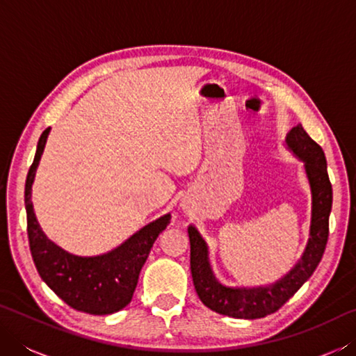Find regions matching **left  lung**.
<instances>
[{"mask_svg": "<svg viewBox=\"0 0 356 356\" xmlns=\"http://www.w3.org/2000/svg\"><path fill=\"white\" fill-rule=\"evenodd\" d=\"M287 146L305 161L312 191L311 237L301 261L291 273L268 287L231 289L221 286L210 270L207 245L195 227H188L190 267L193 284L204 305L222 316L236 318H261L278 311L314 273L328 242V220L333 204V188L322 147L297 125L287 135Z\"/></svg>", "mask_w": 356, "mask_h": 356, "instance_id": "left-lung-1", "label": "left lung"}]
</instances>
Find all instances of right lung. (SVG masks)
<instances>
[{
  "label": "right lung",
  "instance_id": "right-lung-1",
  "mask_svg": "<svg viewBox=\"0 0 356 356\" xmlns=\"http://www.w3.org/2000/svg\"><path fill=\"white\" fill-rule=\"evenodd\" d=\"M48 131L50 129H45L39 138L25 184L26 231L34 265L47 286L70 308L94 316L113 314L130 303L150 248L168 226L171 215L150 222L124 245L104 256L78 257L59 248L40 231L31 204V185Z\"/></svg>",
  "mask_w": 356,
  "mask_h": 356
}]
</instances>
